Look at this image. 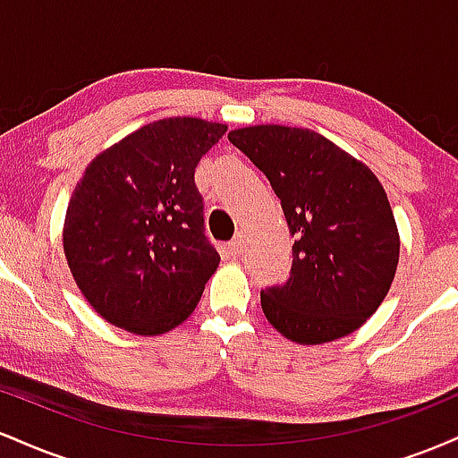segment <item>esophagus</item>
Masks as SVG:
<instances>
[{
	"label": "esophagus",
	"instance_id": "1",
	"mask_svg": "<svg viewBox=\"0 0 458 458\" xmlns=\"http://www.w3.org/2000/svg\"><path fill=\"white\" fill-rule=\"evenodd\" d=\"M243 247H245V239H243V234H236L233 241H230L228 243V251H230V256H241V251H243Z\"/></svg>",
	"mask_w": 458,
	"mask_h": 458
}]
</instances>
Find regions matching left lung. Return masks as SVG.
Masks as SVG:
<instances>
[{"instance_id": "obj_1", "label": "left lung", "mask_w": 458, "mask_h": 458, "mask_svg": "<svg viewBox=\"0 0 458 458\" xmlns=\"http://www.w3.org/2000/svg\"><path fill=\"white\" fill-rule=\"evenodd\" d=\"M228 140L269 178L295 236L291 277L260 291L267 320L299 344L360 329L390 291L401 250L379 178L310 129L259 124Z\"/></svg>"}]
</instances>
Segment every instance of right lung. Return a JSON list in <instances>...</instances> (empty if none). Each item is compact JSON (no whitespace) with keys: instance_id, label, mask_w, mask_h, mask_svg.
<instances>
[{"instance_id":"right-lung-1","label":"right lung","mask_w":458,"mask_h":458,"mask_svg":"<svg viewBox=\"0 0 458 458\" xmlns=\"http://www.w3.org/2000/svg\"><path fill=\"white\" fill-rule=\"evenodd\" d=\"M225 131L189 115L157 120L86 167L62 239L79 291L107 323L159 335L196 310L219 254L193 174Z\"/></svg>"}]
</instances>
